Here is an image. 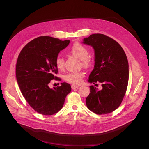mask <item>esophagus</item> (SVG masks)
<instances>
[{
    "label": "esophagus",
    "mask_w": 149,
    "mask_h": 149,
    "mask_svg": "<svg viewBox=\"0 0 149 149\" xmlns=\"http://www.w3.org/2000/svg\"><path fill=\"white\" fill-rule=\"evenodd\" d=\"M78 87H79V86L75 85V84H72V85L71 86V88H72V89H73V90H74V89H75V88H77Z\"/></svg>",
    "instance_id": "34e87169"
}]
</instances>
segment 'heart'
<instances>
[{"label":"heart","mask_w":149,"mask_h":149,"mask_svg":"<svg viewBox=\"0 0 149 149\" xmlns=\"http://www.w3.org/2000/svg\"><path fill=\"white\" fill-rule=\"evenodd\" d=\"M70 52L76 58L82 61V64L84 66H88L90 61L88 59L89 53L88 50L79 43H75L71 47ZM56 66L59 70H63L64 67V60L58 56L56 59ZM84 77V73L82 71L69 73L65 76V79L67 82L78 84L81 82L82 78Z\"/></svg>","instance_id":"1"}]
</instances>
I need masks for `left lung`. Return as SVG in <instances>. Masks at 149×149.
Masks as SVG:
<instances>
[{"label": "left lung", "instance_id": "obj_1", "mask_svg": "<svg viewBox=\"0 0 149 149\" xmlns=\"http://www.w3.org/2000/svg\"><path fill=\"white\" fill-rule=\"evenodd\" d=\"M83 43L91 46L94 52L95 62L88 82L102 86V90L90 86L87 107L98 115L111 113L120 104L128 86L129 65L125 53L115 40L102 34L84 38Z\"/></svg>", "mask_w": 149, "mask_h": 149}]
</instances>
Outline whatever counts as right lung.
<instances>
[{"mask_svg":"<svg viewBox=\"0 0 149 149\" xmlns=\"http://www.w3.org/2000/svg\"><path fill=\"white\" fill-rule=\"evenodd\" d=\"M70 40H62L49 36L37 37L26 44L21 51L16 65V78L25 99L38 113L52 115L63 106L70 84L51 88L50 81L56 79V59L60 51L66 48Z\"/></svg>","mask_w":149,"mask_h":149,"instance_id":"obj_1","label":"right lung"}]
</instances>
